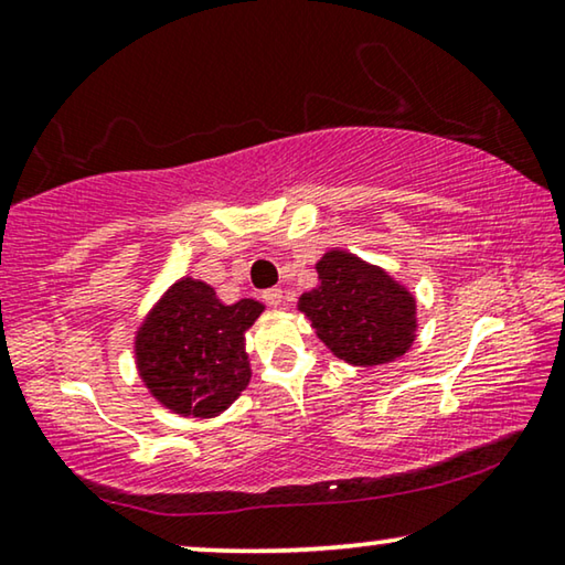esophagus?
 Returning a JSON list of instances; mask_svg holds the SVG:
<instances>
[{"label":"esophagus","instance_id":"34e87169","mask_svg":"<svg viewBox=\"0 0 565 565\" xmlns=\"http://www.w3.org/2000/svg\"><path fill=\"white\" fill-rule=\"evenodd\" d=\"M262 299L268 303V307H281L284 291H281V289H266V291L262 294Z\"/></svg>","mask_w":565,"mask_h":565}]
</instances>
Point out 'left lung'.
Listing matches in <instances>:
<instances>
[{
  "label": "left lung",
  "instance_id": "1",
  "mask_svg": "<svg viewBox=\"0 0 565 565\" xmlns=\"http://www.w3.org/2000/svg\"><path fill=\"white\" fill-rule=\"evenodd\" d=\"M317 271L321 284L303 294L299 309L339 360L377 366L407 352L415 339V299L382 268L329 250Z\"/></svg>",
  "mask_w": 565,
  "mask_h": 565
}]
</instances>
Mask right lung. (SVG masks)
Returning a JSON list of instances; mask_svg holds the SVG:
<instances>
[{
    "instance_id": "add662e5",
    "label": "right lung",
    "mask_w": 565,
    "mask_h": 565,
    "mask_svg": "<svg viewBox=\"0 0 565 565\" xmlns=\"http://www.w3.org/2000/svg\"><path fill=\"white\" fill-rule=\"evenodd\" d=\"M262 311L254 299L226 307L209 284L178 281L138 334V366L150 392L181 415L226 409L248 384L244 331Z\"/></svg>"
}]
</instances>
